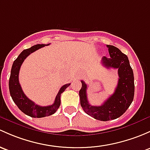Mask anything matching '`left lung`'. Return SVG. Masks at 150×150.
<instances>
[{
	"label": "left lung",
	"instance_id": "left-lung-1",
	"mask_svg": "<svg viewBox=\"0 0 150 150\" xmlns=\"http://www.w3.org/2000/svg\"><path fill=\"white\" fill-rule=\"evenodd\" d=\"M110 57H103L102 64L106 68L118 69L119 82L115 92L101 105H91L87 98V85L81 80L82 88L79 91L80 105L89 116L99 121L113 120L126 112L132 103L134 95V73L128 57L117 47L107 45Z\"/></svg>",
	"mask_w": 150,
	"mask_h": 150
}]
</instances>
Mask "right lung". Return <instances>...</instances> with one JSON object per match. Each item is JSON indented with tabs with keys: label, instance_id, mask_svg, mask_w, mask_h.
<instances>
[{
	"label": "right lung",
	"instance_id": "1",
	"mask_svg": "<svg viewBox=\"0 0 150 150\" xmlns=\"http://www.w3.org/2000/svg\"><path fill=\"white\" fill-rule=\"evenodd\" d=\"M47 45H49V44L36 45L31 48L23 50L13 63L11 76L9 78V91L13 102L22 112L34 118H42L54 114L60 105L61 93H62L66 88L70 85V83H68L62 86L55 98L54 103L47 106H41L35 104L34 102L28 98L23 92L18 80V74L22 63L30 54Z\"/></svg>",
	"mask_w": 150,
	"mask_h": 150
}]
</instances>
